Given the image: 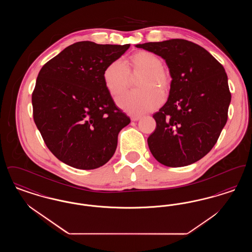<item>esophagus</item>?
Instances as JSON below:
<instances>
[{"label":"esophagus","mask_w":252,"mask_h":252,"mask_svg":"<svg viewBox=\"0 0 252 252\" xmlns=\"http://www.w3.org/2000/svg\"><path fill=\"white\" fill-rule=\"evenodd\" d=\"M141 119V116H139V115H132L131 116V120L134 121H138Z\"/></svg>","instance_id":"esophagus-1"}]
</instances>
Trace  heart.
Wrapping results in <instances>:
<instances>
[{"label":"heart","instance_id":"b5f03b06","mask_svg":"<svg viewBox=\"0 0 252 252\" xmlns=\"http://www.w3.org/2000/svg\"><path fill=\"white\" fill-rule=\"evenodd\" d=\"M142 72L138 80L139 90L123 94L117 104L131 114H144L158 108L162 102V94L167 93L171 77L162 67V61L155 54L141 51L132 55L129 61L116 60L109 63L103 73L104 83L112 96L118 95L129 84L131 72Z\"/></svg>","mask_w":252,"mask_h":252}]
</instances>
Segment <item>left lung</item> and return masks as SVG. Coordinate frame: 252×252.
Returning <instances> with one entry per match:
<instances>
[{"instance_id":"1","label":"left lung","mask_w":252,"mask_h":252,"mask_svg":"<svg viewBox=\"0 0 252 252\" xmlns=\"http://www.w3.org/2000/svg\"><path fill=\"white\" fill-rule=\"evenodd\" d=\"M166 61L172 77L165 105L147 139L152 155L168 167L192 164L216 144L228 120L231 94L224 67L203 47L173 38L137 44Z\"/></svg>"}]
</instances>
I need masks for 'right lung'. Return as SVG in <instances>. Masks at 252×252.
<instances>
[{"label":"right lung","instance_id":"1","mask_svg":"<svg viewBox=\"0 0 252 252\" xmlns=\"http://www.w3.org/2000/svg\"><path fill=\"white\" fill-rule=\"evenodd\" d=\"M129 46L79 41L38 72L33 117L49 150L62 162L91 170L113 156L118 134L130 119L115 105L103 73Z\"/></svg>","mask_w":252,"mask_h":252}]
</instances>
